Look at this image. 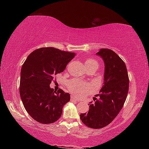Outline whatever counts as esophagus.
<instances>
[{
	"label": "esophagus",
	"mask_w": 149,
	"mask_h": 149,
	"mask_svg": "<svg viewBox=\"0 0 149 149\" xmlns=\"http://www.w3.org/2000/svg\"><path fill=\"white\" fill-rule=\"evenodd\" d=\"M71 100L72 101H79V99H77L74 96H71Z\"/></svg>",
	"instance_id": "esophagus-1"
}]
</instances>
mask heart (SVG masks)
Wrapping results in <instances>:
<instances>
[{
  "label": "heart",
  "instance_id": "1",
  "mask_svg": "<svg viewBox=\"0 0 149 149\" xmlns=\"http://www.w3.org/2000/svg\"><path fill=\"white\" fill-rule=\"evenodd\" d=\"M93 64L98 65V62L93 58L87 59L85 61V65H86ZM67 87L70 92L75 95L84 94V93H87L91 91L92 89V87L91 85L75 79L70 80L67 84Z\"/></svg>",
  "mask_w": 149,
  "mask_h": 149
}]
</instances>
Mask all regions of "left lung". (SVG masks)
<instances>
[{"label":"left lung","mask_w":149,"mask_h":149,"mask_svg":"<svg viewBox=\"0 0 149 149\" xmlns=\"http://www.w3.org/2000/svg\"><path fill=\"white\" fill-rule=\"evenodd\" d=\"M97 55L104 62L103 85L99 95L90 102L87 113L80 114L82 122L93 129L108 125L119 114L127 98L129 77L124 62L113 50L101 49Z\"/></svg>","instance_id":"left-lung-1"}]
</instances>
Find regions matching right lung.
<instances>
[{
    "instance_id": "obj_1",
    "label": "right lung",
    "mask_w": 149,
    "mask_h": 149,
    "mask_svg": "<svg viewBox=\"0 0 149 149\" xmlns=\"http://www.w3.org/2000/svg\"><path fill=\"white\" fill-rule=\"evenodd\" d=\"M75 56V52L53 47L40 48L32 52L22 65L19 94L24 108L32 118L41 123L59 119L70 95L61 89L50 87L54 75L62 72Z\"/></svg>"
}]
</instances>
